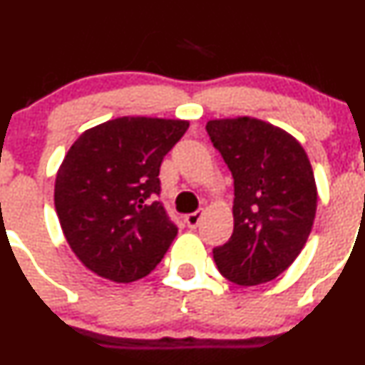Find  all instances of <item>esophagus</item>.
<instances>
[{"label": "esophagus", "mask_w": 365, "mask_h": 365, "mask_svg": "<svg viewBox=\"0 0 365 365\" xmlns=\"http://www.w3.org/2000/svg\"><path fill=\"white\" fill-rule=\"evenodd\" d=\"M201 217H203V212H201V210H196V212H192V213H189V215H185V224L190 227V230H194V227L200 226Z\"/></svg>", "instance_id": "esophagus-1"}]
</instances>
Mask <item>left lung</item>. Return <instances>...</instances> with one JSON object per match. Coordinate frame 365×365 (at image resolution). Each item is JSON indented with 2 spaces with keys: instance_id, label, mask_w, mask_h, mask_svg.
I'll return each instance as SVG.
<instances>
[{
  "instance_id": "left-lung-1",
  "label": "left lung",
  "mask_w": 365,
  "mask_h": 365,
  "mask_svg": "<svg viewBox=\"0 0 365 365\" xmlns=\"http://www.w3.org/2000/svg\"><path fill=\"white\" fill-rule=\"evenodd\" d=\"M206 132L235 180L233 235L213 259L227 281L263 284L297 259L312 230L311 162L293 135L256 118L210 120Z\"/></svg>"
}]
</instances>
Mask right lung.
Returning <instances> with one entry per match:
<instances>
[{"label":"right lung","mask_w":365,"mask_h":365,"mask_svg":"<svg viewBox=\"0 0 365 365\" xmlns=\"http://www.w3.org/2000/svg\"><path fill=\"white\" fill-rule=\"evenodd\" d=\"M189 121L123 116L83 132L56 175L54 206L70 249L101 277L148 275L178 227L160 196V164Z\"/></svg>","instance_id":"add662e5"}]
</instances>
